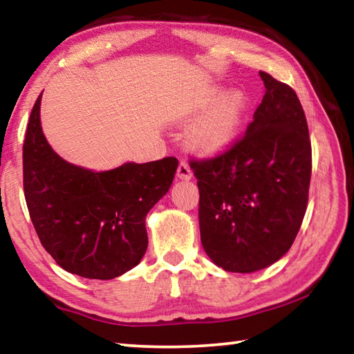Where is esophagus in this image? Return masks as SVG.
<instances>
[{
  "mask_svg": "<svg viewBox=\"0 0 354 354\" xmlns=\"http://www.w3.org/2000/svg\"><path fill=\"white\" fill-rule=\"evenodd\" d=\"M176 176L179 179H184V181H187L192 176H194V173H192L190 167L187 162H181L178 165V170H176Z\"/></svg>",
  "mask_w": 354,
  "mask_h": 354,
  "instance_id": "34e87169",
  "label": "esophagus"
}]
</instances>
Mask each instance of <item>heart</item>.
Instances as JSON below:
<instances>
[{"instance_id": "1", "label": "heart", "mask_w": 354, "mask_h": 354, "mask_svg": "<svg viewBox=\"0 0 354 354\" xmlns=\"http://www.w3.org/2000/svg\"><path fill=\"white\" fill-rule=\"evenodd\" d=\"M247 106V97L237 91L225 97L217 88L200 95L179 115L183 123L197 120L189 129V147L200 154H215L230 147L241 129Z\"/></svg>"}]
</instances>
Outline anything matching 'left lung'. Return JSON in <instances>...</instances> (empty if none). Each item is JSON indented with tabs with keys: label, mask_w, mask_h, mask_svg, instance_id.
<instances>
[{
	"label": "left lung",
	"mask_w": 354,
	"mask_h": 354,
	"mask_svg": "<svg viewBox=\"0 0 354 354\" xmlns=\"http://www.w3.org/2000/svg\"><path fill=\"white\" fill-rule=\"evenodd\" d=\"M259 75L267 91L245 134L225 151L189 162L198 179L203 248L226 272L251 273L283 257L308 207L306 115L290 86Z\"/></svg>",
	"instance_id": "left-lung-1"
}]
</instances>
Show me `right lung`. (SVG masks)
<instances>
[{
	"label": "right lung",
	"instance_id": "obj_1",
	"mask_svg": "<svg viewBox=\"0 0 354 354\" xmlns=\"http://www.w3.org/2000/svg\"><path fill=\"white\" fill-rule=\"evenodd\" d=\"M23 143V189L35 232L64 270L112 279L145 254V217L169 192L176 158L95 173L57 156L40 127V98Z\"/></svg>",
	"mask_w": 354,
	"mask_h": 354
}]
</instances>
